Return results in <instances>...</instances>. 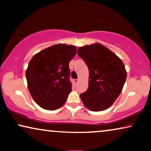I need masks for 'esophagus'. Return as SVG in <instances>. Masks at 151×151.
<instances>
[{
    "mask_svg": "<svg viewBox=\"0 0 151 151\" xmlns=\"http://www.w3.org/2000/svg\"><path fill=\"white\" fill-rule=\"evenodd\" d=\"M78 80H73V83L75 84H78Z\"/></svg>",
    "mask_w": 151,
    "mask_h": 151,
    "instance_id": "esophagus-1",
    "label": "esophagus"
}]
</instances>
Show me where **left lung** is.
<instances>
[{
	"label": "left lung",
	"mask_w": 151,
	"mask_h": 151,
	"mask_svg": "<svg viewBox=\"0 0 151 151\" xmlns=\"http://www.w3.org/2000/svg\"><path fill=\"white\" fill-rule=\"evenodd\" d=\"M77 53L89 71L88 89L80 94L82 102L92 111L106 110L118 98L127 79L122 61L100 44L79 47Z\"/></svg>",
	"instance_id": "left-lung-1"
}]
</instances>
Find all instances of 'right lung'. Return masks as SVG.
I'll list each match as a JSON object with an SVG mask.
<instances>
[{
    "mask_svg": "<svg viewBox=\"0 0 151 151\" xmlns=\"http://www.w3.org/2000/svg\"><path fill=\"white\" fill-rule=\"evenodd\" d=\"M76 47L58 44L32 58L26 71L31 96L42 109L53 111L65 104L71 91L69 64Z\"/></svg>",
    "mask_w": 151,
    "mask_h": 151,
    "instance_id": "right-lung-1",
    "label": "right lung"
}]
</instances>
